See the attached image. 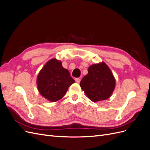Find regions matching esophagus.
Returning <instances> with one entry per match:
<instances>
[{"mask_svg":"<svg viewBox=\"0 0 150 150\" xmlns=\"http://www.w3.org/2000/svg\"><path fill=\"white\" fill-rule=\"evenodd\" d=\"M75 81H76V82L77 83H80V81H81V79L79 78H75Z\"/></svg>","mask_w":150,"mask_h":150,"instance_id":"34e87169","label":"esophagus"}]
</instances>
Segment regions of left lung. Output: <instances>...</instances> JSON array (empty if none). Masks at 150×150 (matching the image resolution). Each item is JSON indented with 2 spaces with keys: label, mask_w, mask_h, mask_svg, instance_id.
Wrapping results in <instances>:
<instances>
[{
  "label": "left lung",
  "mask_w": 150,
  "mask_h": 150,
  "mask_svg": "<svg viewBox=\"0 0 150 150\" xmlns=\"http://www.w3.org/2000/svg\"><path fill=\"white\" fill-rule=\"evenodd\" d=\"M80 86L91 100L97 102L110 97L115 87V79L104 62L93 64L80 82Z\"/></svg>",
  "instance_id": "obj_1"
}]
</instances>
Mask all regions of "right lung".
<instances>
[{"mask_svg": "<svg viewBox=\"0 0 150 150\" xmlns=\"http://www.w3.org/2000/svg\"><path fill=\"white\" fill-rule=\"evenodd\" d=\"M75 83L69 71L56 59L48 61L38 74L37 84L39 93L47 100L56 102L64 97L69 86Z\"/></svg>", "mask_w": 150, "mask_h": 150, "instance_id": "1", "label": "right lung"}]
</instances>
